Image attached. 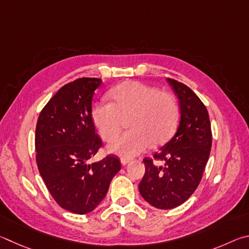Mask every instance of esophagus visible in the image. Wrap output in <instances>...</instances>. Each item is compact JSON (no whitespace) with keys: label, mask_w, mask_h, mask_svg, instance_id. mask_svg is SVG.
<instances>
[{"label":"esophagus","mask_w":249,"mask_h":249,"mask_svg":"<svg viewBox=\"0 0 249 249\" xmlns=\"http://www.w3.org/2000/svg\"><path fill=\"white\" fill-rule=\"evenodd\" d=\"M130 162H131V160H129V159H121L120 160V163H121L122 166H124V165H127Z\"/></svg>","instance_id":"34e87169"}]
</instances>
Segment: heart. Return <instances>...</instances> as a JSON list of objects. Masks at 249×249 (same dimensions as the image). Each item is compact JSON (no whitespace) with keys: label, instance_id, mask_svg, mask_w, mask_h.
Returning <instances> with one entry per match:
<instances>
[{"label":"heart","instance_id":"obj_1","mask_svg":"<svg viewBox=\"0 0 249 249\" xmlns=\"http://www.w3.org/2000/svg\"><path fill=\"white\" fill-rule=\"evenodd\" d=\"M115 103L98 102L91 109V121L104 141L119 134L124 120L130 131L107 146L109 153L132 158L151 144L166 142L175 131L178 106L174 96L141 82L129 81L111 91Z\"/></svg>","mask_w":249,"mask_h":249}]
</instances>
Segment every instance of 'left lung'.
<instances>
[{
  "label": "left lung",
  "mask_w": 249,
  "mask_h": 249,
  "mask_svg": "<svg viewBox=\"0 0 249 249\" xmlns=\"http://www.w3.org/2000/svg\"><path fill=\"white\" fill-rule=\"evenodd\" d=\"M179 100L180 120L175 134L153 159L164 162L155 166L144 159L145 174L139 185L140 194L151 206L162 210L176 208L197 189L212 145L209 113L188 86L167 78Z\"/></svg>",
  "instance_id": "left-lung-1"
}]
</instances>
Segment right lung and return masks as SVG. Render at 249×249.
Listing matches in <instances>:
<instances>
[{"label": "right lung", "mask_w": 249, "mask_h": 249, "mask_svg": "<svg viewBox=\"0 0 249 249\" xmlns=\"http://www.w3.org/2000/svg\"><path fill=\"white\" fill-rule=\"evenodd\" d=\"M100 78L83 77L56 91L39 115L35 146L39 173L61 208L89 213L103 201L120 160L108 155L89 164L102 141L91 121V102Z\"/></svg>", "instance_id": "add662e5"}]
</instances>
